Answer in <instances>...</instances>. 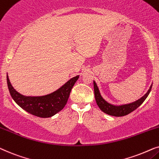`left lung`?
<instances>
[{
    "instance_id": "obj_1",
    "label": "left lung",
    "mask_w": 159,
    "mask_h": 159,
    "mask_svg": "<svg viewBox=\"0 0 159 159\" xmlns=\"http://www.w3.org/2000/svg\"><path fill=\"white\" fill-rule=\"evenodd\" d=\"M152 86H153V84H151V87H150L149 90L148 91L147 93H146L143 97H142L140 99H139L138 100L135 101L134 102L129 103V104L116 106V105H111L110 104V103L107 102L102 97L100 93H99V89L97 87L95 81H94V97L95 99H96L97 104L102 111H103L104 113L113 116H117V117H119V116H124L128 115V114H129L130 113H132V111H134V110H136L137 107L140 106V105L143 104V102L145 100V99L147 98L148 94H150V92H151Z\"/></svg>"
}]
</instances>
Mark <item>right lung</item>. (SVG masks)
Listing matches in <instances>:
<instances>
[{
  "label": "right lung",
  "instance_id": "add662e5",
  "mask_svg": "<svg viewBox=\"0 0 159 159\" xmlns=\"http://www.w3.org/2000/svg\"><path fill=\"white\" fill-rule=\"evenodd\" d=\"M6 78L11 96L19 106L33 116L48 118L62 111L65 106L72 88L79 75L72 78L55 92L40 97H27L20 94L11 86L8 75Z\"/></svg>",
  "mask_w": 159,
  "mask_h": 159
}]
</instances>
